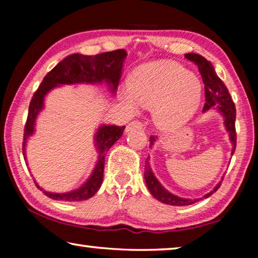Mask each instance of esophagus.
I'll return each instance as SVG.
<instances>
[{"instance_id":"esophagus-1","label":"esophagus","mask_w":258,"mask_h":258,"mask_svg":"<svg viewBox=\"0 0 258 258\" xmlns=\"http://www.w3.org/2000/svg\"><path fill=\"white\" fill-rule=\"evenodd\" d=\"M133 127H142V123H140V121H138V120L132 121V123H130L127 126H126L125 132H128V131H131V128H133Z\"/></svg>"}]
</instances>
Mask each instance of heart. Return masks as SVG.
<instances>
[{
  "label": "heart",
  "instance_id": "b5f03b06",
  "mask_svg": "<svg viewBox=\"0 0 258 258\" xmlns=\"http://www.w3.org/2000/svg\"><path fill=\"white\" fill-rule=\"evenodd\" d=\"M203 94L202 81L189 69L173 61H152L132 72L128 90L120 93V101L133 113L140 106L152 108L156 125L174 131L197 112Z\"/></svg>",
  "mask_w": 258,
  "mask_h": 258
}]
</instances>
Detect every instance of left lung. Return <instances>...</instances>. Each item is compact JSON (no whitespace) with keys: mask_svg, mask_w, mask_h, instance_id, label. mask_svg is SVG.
I'll list each match as a JSON object with an SVG mask.
<instances>
[{"mask_svg":"<svg viewBox=\"0 0 258 258\" xmlns=\"http://www.w3.org/2000/svg\"><path fill=\"white\" fill-rule=\"evenodd\" d=\"M184 56L190 61H194V62L197 64L200 75L203 77V82L205 84V97H206V103H205L204 106L203 112L208 111L209 109H215V110H217L222 116H223L225 130L228 131L230 141L232 143V150H231V156H232L235 150V145H237V134H235L234 126L235 107L232 99L230 97L229 91L224 85V83L221 81V78L217 76L211 61H208L207 59H205L203 55L197 53H186ZM157 137H150V148L154 146ZM145 167V180L150 194L154 196L157 200H159V202L166 205H172V206H187V205H192L199 202V200H202L203 198L211 197L214 192L217 191V189L221 185V181L223 180V177H222L220 183H217L216 186L214 187L212 191H209L207 195H205L203 198L186 199L177 197V196L171 194V192L166 190L165 187L160 184V182L157 180V177L155 176V174L150 167L149 157H148V159L146 160Z\"/></svg>","mask_w":258,"mask_h":258,"instance_id":"obj_1","label":"left lung"}]
</instances>
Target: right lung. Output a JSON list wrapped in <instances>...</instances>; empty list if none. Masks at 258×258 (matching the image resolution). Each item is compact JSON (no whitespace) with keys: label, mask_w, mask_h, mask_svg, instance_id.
I'll use <instances>...</instances> for the list:
<instances>
[{"label":"right lung","mask_w":258,"mask_h":258,"mask_svg":"<svg viewBox=\"0 0 258 258\" xmlns=\"http://www.w3.org/2000/svg\"><path fill=\"white\" fill-rule=\"evenodd\" d=\"M126 56H127V52L124 49L103 52L97 55L74 53L66 56L51 72L46 74L29 103L23 142V154L26 161H27V157H26L27 140L35 133L36 118L38 113L44 108L45 95L54 87L60 85L102 84V83H106L110 92L115 93L121 73H123V63ZM124 130L125 126H99L94 135V146L98 151V161L90 177L78 189L64 192V194H55V192H49L42 189L35 181L38 189H41L43 194L49 198L61 200V202H82V200L93 197L102 184L104 158H106L107 151L123 135Z\"/></svg>","instance_id":"right-lung-1"}]
</instances>
